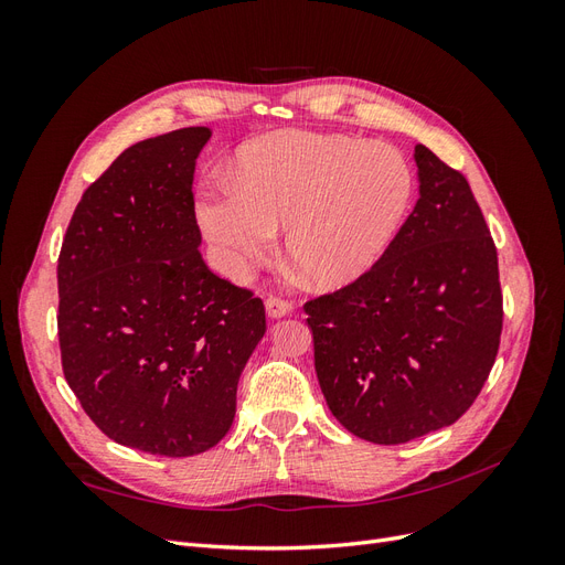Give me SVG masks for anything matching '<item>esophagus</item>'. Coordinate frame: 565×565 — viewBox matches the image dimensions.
<instances>
[{
  "instance_id": "esophagus-1",
  "label": "esophagus",
  "mask_w": 565,
  "mask_h": 565,
  "mask_svg": "<svg viewBox=\"0 0 565 565\" xmlns=\"http://www.w3.org/2000/svg\"><path fill=\"white\" fill-rule=\"evenodd\" d=\"M266 311L270 318H285L287 313H292V303L280 299V297H268L266 299Z\"/></svg>"
}]
</instances>
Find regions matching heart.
Instances as JSON below:
<instances>
[{"mask_svg": "<svg viewBox=\"0 0 565 565\" xmlns=\"http://www.w3.org/2000/svg\"><path fill=\"white\" fill-rule=\"evenodd\" d=\"M415 195L396 148L344 134L276 131L237 152L231 183L198 202V224L231 278H245L285 228V254L311 285L339 289L382 262Z\"/></svg>", "mask_w": 565, "mask_h": 565, "instance_id": "heart-1", "label": "heart"}]
</instances>
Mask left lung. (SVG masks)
Returning a JSON list of instances; mask_svg holds the SVG:
<instances>
[{"label":"left lung","instance_id":"8db88e82","mask_svg":"<svg viewBox=\"0 0 565 565\" xmlns=\"http://www.w3.org/2000/svg\"><path fill=\"white\" fill-rule=\"evenodd\" d=\"M415 162L419 200L382 262L303 306L328 407L380 446L465 415L502 334L498 249L467 179L422 143Z\"/></svg>","mask_w":565,"mask_h":565}]
</instances>
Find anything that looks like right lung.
I'll use <instances>...</instances> for the list:
<instances>
[{
	"label": "right lung",
	"mask_w": 565,
	"mask_h": 565,
	"mask_svg": "<svg viewBox=\"0 0 565 565\" xmlns=\"http://www.w3.org/2000/svg\"><path fill=\"white\" fill-rule=\"evenodd\" d=\"M212 131L129 146L84 191L58 256L67 386L119 446L164 457L214 448L266 332L259 297L202 262L195 160Z\"/></svg>",
	"instance_id": "right-lung-1"
}]
</instances>
